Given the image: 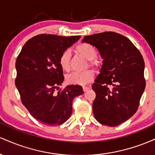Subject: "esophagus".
Returning a JSON list of instances; mask_svg holds the SVG:
<instances>
[{
  "label": "esophagus",
  "mask_w": 155,
  "mask_h": 155,
  "mask_svg": "<svg viewBox=\"0 0 155 155\" xmlns=\"http://www.w3.org/2000/svg\"><path fill=\"white\" fill-rule=\"evenodd\" d=\"M89 89H90V87H85V86L83 87V90H84V92L87 91Z\"/></svg>",
  "instance_id": "1"
}]
</instances>
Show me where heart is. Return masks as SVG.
Instances as JSON below:
<instances>
[{
  "label": "heart",
  "mask_w": 155,
  "mask_h": 155,
  "mask_svg": "<svg viewBox=\"0 0 155 155\" xmlns=\"http://www.w3.org/2000/svg\"><path fill=\"white\" fill-rule=\"evenodd\" d=\"M76 51L87 60H90V65H96L97 64V61L95 59L97 56V50L91 44L87 43L79 44L76 47ZM70 59L71 54L69 51H64L60 54L59 64L61 68L65 71L68 72L70 71ZM93 77L94 72L91 70L82 72H74L66 76V81L68 84L85 85L90 83Z\"/></svg>",
  "instance_id": "1"
}]
</instances>
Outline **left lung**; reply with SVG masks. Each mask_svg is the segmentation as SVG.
Returning <instances> with one entry per match:
<instances>
[{
    "mask_svg": "<svg viewBox=\"0 0 155 155\" xmlns=\"http://www.w3.org/2000/svg\"><path fill=\"white\" fill-rule=\"evenodd\" d=\"M82 42L97 48L104 60L92 86L96 93L93 114L102 124L115 127L133 116L139 106L146 87L143 57L130 40L114 32L84 36Z\"/></svg>",
    "mask_w": 155,
    "mask_h": 155,
    "instance_id": "left-lung-1",
    "label": "left lung"
}]
</instances>
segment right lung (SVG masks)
<instances>
[{
	"label": "right lung",
	"mask_w": 155,
	"mask_h": 155,
	"mask_svg": "<svg viewBox=\"0 0 155 155\" xmlns=\"http://www.w3.org/2000/svg\"><path fill=\"white\" fill-rule=\"evenodd\" d=\"M81 38L41 34L29 39L16 60L15 85L22 104L39 122L49 126L62 124L72 114V103L83 94L80 85H68L58 92L64 81L59 58Z\"/></svg>",
	"instance_id": "1"
}]
</instances>
